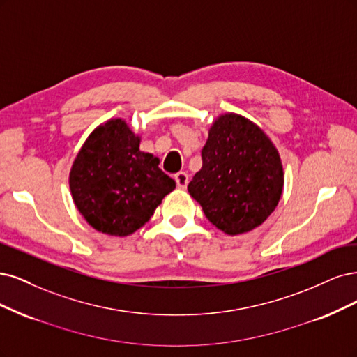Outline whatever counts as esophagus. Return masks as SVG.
<instances>
[{
  "mask_svg": "<svg viewBox=\"0 0 357 357\" xmlns=\"http://www.w3.org/2000/svg\"><path fill=\"white\" fill-rule=\"evenodd\" d=\"M175 181H176V185L179 190H185L187 185H188V181H190V176L187 172H178V174L175 175Z\"/></svg>",
  "mask_w": 357,
  "mask_h": 357,
  "instance_id": "1",
  "label": "esophagus"
}]
</instances>
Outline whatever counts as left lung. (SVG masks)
<instances>
[{
    "label": "left lung",
    "instance_id": "8db88e82",
    "mask_svg": "<svg viewBox=\"0 0 357 357\" xmlns=\"http://www.w3.org/2000/svg\"><path fill=\"white\" fill-rule=\"evenodd\" d=\"M202 158L188 192L218 229L243 234L273 213L284 174L278 148L259 126L234 112L221 114L211 126Z\"/></svg>",
    "mask_w": 357,
    "mask_h": 357
}]
</instances>
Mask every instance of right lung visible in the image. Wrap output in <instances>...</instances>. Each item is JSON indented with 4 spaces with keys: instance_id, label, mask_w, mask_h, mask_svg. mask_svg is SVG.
I'll use <instances>...</instances> for the list:
<instances>
[{
    "instance_id": "obj_1",
    "label": "right lung",
    "mask_w": 357,
    "mask_h": 357,
    "mask_svg": "<svg viewBox=\"0 0 357 357\" xmlns=\"http://www.w3.org/2000/svg\"><path fill=\"white\" fill-rule=\"evenodd\" d=\"M141 136L123 119H111L89 135L70 172L77 209L99 233L126 237L144 227L175 190L160 160L139 149Z\"/></svg>"
}]
</instances>
